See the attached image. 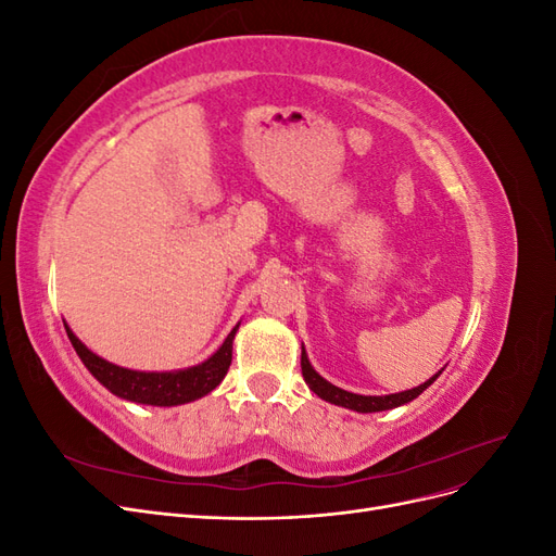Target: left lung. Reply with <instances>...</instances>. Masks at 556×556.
Masks as SVG:
<instances>
[{
  "instance_id": "1",
  "label": "left lung",
  "mask_w": 556,
  "mask_h": 556,
  "mask_svg": "<svg viewBox=\"0 0 556 556\" xmlns=\"http://www.w3.org/2000/svg\"><path fill=\"white\" fill-rule=\"evenodd\" d=\"M301 374H304V380L306 384L311 387V390L319 396L325 399L329 403H333V406H343V408H350V410H357V413H380V410H392V408H399L403 406V403H408L413 399H417L419 394H422L427 387L441 376V371L435 374L433 378H429L427 382H422L419 387H413V390H406V392H399V394H384V396H362V394H352V392H345L341 390V387H336L331 382H327L323 376H319L315 368L311 366L308 362V355L306 350L301 348Z\"/></svg>"
}]
</instances>
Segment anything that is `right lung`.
Masks as SVG:
<instances>
[{
    "mask_svg": "<svg viewBox=\"0 0 556 556\" xmlns=\"http://www.w3.org/2000/svg\"><path fill=\"white\" fill-rule=\"evenodd\" d=\"M64 329L80 362L86 364L88 371L115 396L134 401V403H146V406H180V403H190L194 399L206 396L223 382L231 364V343H233V336H237L239 325L229 331L225 343L217 348V352H213L206 362L182 368V371H162V374L131 371V368L115 366L83 345L70 327L64 325Z\"/></svg>",
    "mask_w": 556,
    "mask_h": 556,
    "instance_id": "add662e5",
    "label": "right lung"
}]
</instances>
